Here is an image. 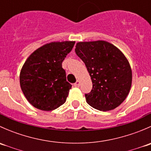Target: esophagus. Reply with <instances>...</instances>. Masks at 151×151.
I'll return each instance as SVG.
<instances>
[{"instance_id":"obj_1","label":"esophagus","mask_w":151,"mask_h":151,"mask_svg":"<svg viewBox=\"0 0 151 151\" xmlns=\"http://www.w3.org/2000/svg\"><path fill=\"white\" fill-rule=\"evenodd\" d=\"M74 86H75V87H80V82L79 81V80H77V82H76V83H74Z\"/></svg>"}]
</instances>
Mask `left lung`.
Here are the masks:
<instances>
[{"label":"left lung","mask_w":151,"mask_h":151,"mask_svg":"<svg viewBox=\"0 0 151 151\" xmlns=\"http://www.w3.org/2000/svg\"><path fill=\"white\" fill-rule=\"evenodd\" d=\"M76 54L86 66L92 90L85 94L90 106L108 111L126 99L132 81V68L122 52L105 41L78 42Z\"/></svg>","instance_id":"left-lung-1"}]
</instances>
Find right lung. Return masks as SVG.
Returning <instances> with one entry per match:
<instances>
[{"label":"right lung","mask_w":151,"mask_h":151,"mask_svg":"<svg viewBox=\"0 0 151 151\" xmlns=\"http://www.w3.org/2000/svg\"><path fill=\"white\" fill-rule=\"evenodd\" d=\"M74 44L68 41L47 44L25 62L19 83L25 98L34 107L51 111L66 102L71 85L66 81L62 63Z\"/></svg>","instance_id":"1"}]
</instances>
